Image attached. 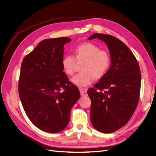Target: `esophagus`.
<instances>
[{
    "mask_svg": "<svg viewBox=\"0 0 156 156\" xmlns=\"http://www.w3.org/2000/svg\"><path fill=\"white\" fill-rule=\"evenodd\" d=\"M80 92H81V94L82 96H87V90L85 88H79Z\"/></svg>",
    "mask_w": 156,
    "mask_h": 156,
    "instance_id": "1",
    "label": "esophagus"
}]
</instances>
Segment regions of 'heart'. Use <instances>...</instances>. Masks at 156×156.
<instances>
[{"label":"heart","mask_w":156,"mask_h":156,"mask_svg":"<svg viewBox=\"0 0 156 156\" xmlns=\"http://www.w3.org/2000/svg\"><path fill=\"white\" fill-rule=\"evenodd\" d=\"M74 56L66 55L62 60L64 72L73 75L77 64L83 63L81 70L72 79V82L79 87H87L95 79H100L107 73L111 63V55L105 50L91 42L77 45L74 49Z\"/></svg>","instance_id":"heart-1"}]
</instances>
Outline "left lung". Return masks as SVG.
Segmentation results:
<instances>
[{
    "mask_svg": "<svg viewBox=\"0 0 156 156\" xmlns=\"http://www.w3.org/2000/svg\"><path fill=\"white\" fill-rule=\"evenodd\" d=\"M94 38L107 45L111 64L105 76L87 91L91 100L90 120L96 129L110 133L126 125L138 105L140 70L133 53L119 39L95 33L88 40Z\"/></svg>",
    "mask_w": 156,
    "mask_h": 156,
    "instance_id": "left-lung-1",
    "label": "left lung"
}]
</instances>
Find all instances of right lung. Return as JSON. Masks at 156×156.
<instances>
[{"instance_id":"right-lung-1","label":"right lung","mask_w":156,"mask_h":156,"mask_svg":"<svg viewBox=\"0 0 156 156\" xmlns=\"http://www.w3.org/2000/svg\"><path fill=\"white\" fill-rule=\"evenodd\" d=\"M67 37L46 39L23 58L18 90L22 105L33 124L54 133L67 126L72 107L80 98L62 65Z\"/></svg>"}]
</instances>
